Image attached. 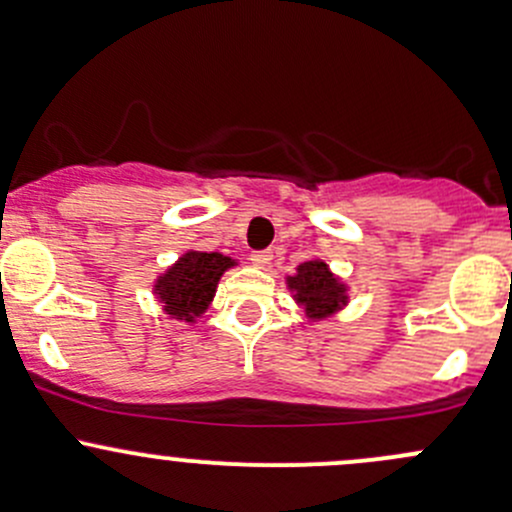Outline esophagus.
<instances>
[{"mask_svg":"<svg viewBox=\"0 0 512 512\" xmlns=\"http://www.w3.org/2000/svg\"><path fill=\"white\" fill-rule=\"evenodd\" d=\"M250 260H252V265H255V267H262V270H265V267H270V265H272V252H267V250H262V252H252Z\"/></svg>","mask_w":512,"mask_h":512,"instance_id":"34e87169","label":"esophagus"}]
</instances>
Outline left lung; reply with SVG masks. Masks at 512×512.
Listing matches in <instances>:
<instances>
[{
	"instance_id": "1",
	"label": "left lung",
	"mask_w": 512,
	"mask_h": 512,
	"mask_svg": "<svg viewBox=\"0 0 512 512\" xmlns=\"http://www.w3.org/2000/svg\"><path fill=\"white\" fill-rule=\"evenodd\" d=\"M287 287L311 321H324L348 304V287L324 260H306L297 274L287 277Z\"/></svg>"
}]
</instances>
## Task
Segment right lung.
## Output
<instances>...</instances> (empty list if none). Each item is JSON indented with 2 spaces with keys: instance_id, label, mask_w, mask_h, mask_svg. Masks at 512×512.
Instances as JSON below:
<instances>
[{
  "instance_id": "right-lung-1",
  "label": "right lung",
  "mask_w": 512,
  "mask_h": 512,
  "mask_svg": "<svg viewBox=\"0 0 512 512\" xmlns=\"http://www.w3.org/2000/svg\"><path fill=\"white\" fill-rule=\"evenodd\" d=\"M238 262L220 252L188 250L154 282V294L166 314L176 321L196 324L198 316L211 306L225 270Z\"/></svg>"
}]
</instances>
